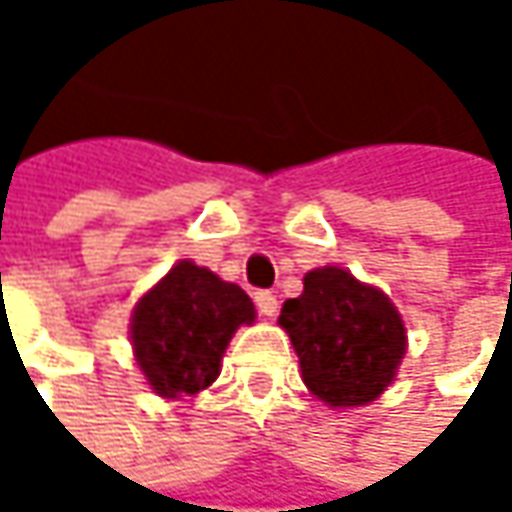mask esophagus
I'll list each match as a JSON object with an SVG mask.
<instances>
[{"label": "esophagus", "instance_id": "1", "mask_svg": "<svg viewBox=\"0 0 512 512\" xmlns=\"http://www.w3.org/2000/svg\"><path fill=\"white\" fill-rule=\"evenodd\" d=\"M255 305L263 317H275V314H278V299H275V293H272V290H257Z\"/></svg>", "mask_w": 512, "mask_h": 512}]
</instances>
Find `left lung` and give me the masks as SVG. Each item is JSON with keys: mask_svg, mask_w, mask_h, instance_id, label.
<instances>
[{"mask_svg": "<svg viewBox=\"0 0 512 512\" xmlns=\"http://www.w3.org/2000/svg\"><path fill=\"white\" fill-rule=\"evenodd\" d=\"M278 323L296 347L305 385L329 406L376 400L406 353L391 299L341 266L308 272L302 296L284 302Z\"/></svg>", "mask_w": 512, "mask_h": 512, "instance_id": "left-lung-1", "label": "left lung"}]
</instances>
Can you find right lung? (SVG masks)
I'll return each instance as SVG.
<instances>
[{"label":"right lung","mask_w":512,"mask_h":512,"mask_svg":"<svg viewBox=\"0 0 512 512\" xmlns=\"http://www.w3.org/2000/svg\"><path fill=\"white\" fill-rule=\"evenodd\" d=\"M255 305L237 284L180 260L133 311V350L162 397L198 394L219 376V361Z\"/></svg>","instance_id":"obj_1"}]
</instances>
